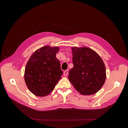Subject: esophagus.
Wrapping results in <instances>:
<instances>
[{"label": "esophagus", "instance_id": "34e87169", "mask_svg": "<svg viewBox=\"0 0 128 128\" xmlns=\"http://www.w3.org/2000/svg\"><path fill=\"white\" fill-rule=\"evenodd\" d=\"M68 75V70H66L64 71V76H67Z\"/></svg>", "mask_w": 128, "mask_h": 128}]
</instances>
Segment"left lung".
Segmentation results:
<instances>
[{"instance_id": "obj_1", "label": "left lung", "mask_w": 128, "mask_h": 128, "mask_svg": "<svg viewBox=\"0 0 128 128\" xmlns=\"http://www.w3.org/2000/svg\"><path fill=\"white\" fill-rule=\"evenodd\" d=\"M74 67L69 72L68 78L80 94H94L105 82V65L102 58L94 50L87 48H72Z\"/></svg>"}]
</instances>
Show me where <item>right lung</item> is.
<instances>
[{"mask_svg":"<svg viewBox=\"0 0 128 128\" xmlns=\"http://www.w3.org/2000/svg\"><path fill=\"white\" fill-rule=\"evenodd\" d=\"M58 46H45L34 51L27 62L24 80L29 91L38 96L49 94L61 78L62 71L56 53Z\"/></svg>","mask_w":128,"mask_h":128,"instance_id":"add662e5","label":"right lung"}]
</instances>
